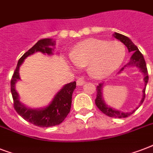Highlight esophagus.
Returning <instances> with one entry per match:
<instances>
[{
	"mask_svg": "<svg viewBox=\"0 0 153 153\" xmlns=\"http://www.w3.org/2000/svg\"><path fill=\"white\" fill-rule=\"evenodd\" d=\"M85 80H83L82 79H79L78 80H77L76 83H77V86H82V85H84L85 84Z\"/></svg>",
	"mask_w": 153,
	"mask_h": 153,
	"instance_id": "esophagus-1",
	"label": "esophagus"
}]
</instances>
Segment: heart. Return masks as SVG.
<instances>
[{
    "label": "heart",
    "instance_id": "obj_1",
    "mask_svg": "<svg viewBox=\"0 0 153 153\" xmlns=\"http://www.w3.org/2000/svg\"><path fill=\"white\" fill-rule=\"evenodd\" d=\"M71 62L76 68L86 66L95 79L105 78L118 69L126 57V48L121 42L88 39L80 42L71 51Z\"/></svg>",
    "mask_w": 153,
    "mask_h": 153
}]
</instances>
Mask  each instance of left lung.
Instances as JSON below:
<instances>
[{
	"instance_id": "8db88e82",
	"label": "left lung",
	"mask_w": 153,
	"mask_h": 153,
	"mask_svg": "<svg viewBox=\"0 0 153 153\" xmlns=\"http://www.w3.org/2000/svg\"><path fill=\"white\" fill-rule=\"evenodd\" d=\"M113 36H114V38H116L117 39L120 40L121 43H123V44L126 45V48H128V52L133 53V55L131 56L129 62H128L125 67L121 68V71L118 72V74H121V72H123V71H125V70L127 69V68L135 67H137V68H138L139 71L144 74L145 87H144V89H143L142 91V98H141V100H140L139 105L136 107L135 109H133V111H120L118 109H115L114 108H112L111 106L108 105L105 103V99L104 98H103V93H102L104 84L100 83L98 86H97V98H96L95 99V104L96 105L98 106V109H100L103 114H106L107 116L111 117L123 118V117H126L129 116V115H131L132 114H133V113L136 111V109H137L138 107L142 104L144 100H145V89H146V86H147L148 81H149V75H148L147 67H146V63H145L144 56H143L142 54L140 53V51H139V49L137 48V47L133 44V42H132V40H131L128 37L126 36H124V35H121L120 34V33H117V32H114V34H113Z\"/></svg>"
}]
</instances>
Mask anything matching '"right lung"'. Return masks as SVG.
Listing matches in <instances>:
<instances>
[{
	"mask_svg": "<svg viewBox=\"0 0 153 153\" xmlns=\"http://www.w3.org/2000/svg\"><path fill=\"white\" fill-rule=\"evenodd\" d=\"M55 48V41L53 39H39L32 48L25 52L18 61L16 71L11 80V92L14 101V108L18 114L30 123L39 127H51L58 126L64 121L71 108L72 94L76 88V82L65 84L54 95V98L46 106L32 108L20 102V95L16 90V84L21 80L20 77V66L25 59L36 52L52 55Z\"/></svg>",
	"mask_w": 153,
	"mask_h": 153,
	"instance_id": "add662e5",
	"label": "right lung"
}]
</instances>
